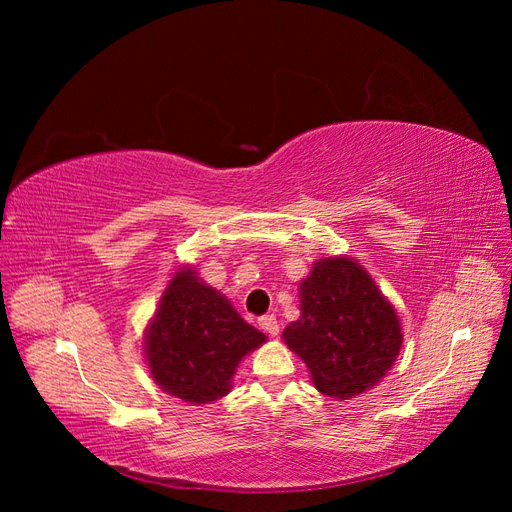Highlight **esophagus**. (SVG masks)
Instances as JSON below:
<instances>
[{
	"instance_id": "obj_1",
	"label": "esophagus",
	"mask_w": 512,
	"mask_h": 512,
	"mask_svg": "<svg viewBox=\"0 0 512 512\" xmlns=\"http://www.w3.org/2000/svg\"><path fill=\"white\" fill-rule=\"evenodd\" d=\"M258 324H260V327L265 329L271 337H277V333H280V324H277V318H275L273 314L262 316V318L258 320Z\"/></svg>"
}]
</instances>
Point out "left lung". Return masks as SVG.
Here are the masks:
<instances>
[{"instance_id": "obj_1", "label": "left lung", "mask_w": 512, "mask_h": 512, "mask_svg": "<svg viewBox=\"0 0 512 512\" xmlns=\"http://www.w3.org/2000/svg\"><path fill=\"white\" fill-rule=\"evenodd\" d=\"M301 318L282 337L322 395L350 399L386 376L404 333L395 307L348 256L322 258L299 284Z\"/></svg>"}]
</instances>
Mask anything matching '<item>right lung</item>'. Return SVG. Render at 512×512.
<instances>
[{"label": "right lung", "instance_id": "add662e5", "mask_svg": "<svg viewBox=\"0 0 512 512\" xmlns=\"http://www.w3.org/2000/svg\"><path fill=\"white\" fill-rule=\"evenodd\" d=\"M265 342L222 292L181 267L145 331V359L164 393L200 406L228 395L243 356Z\"/></svg>", "mask_w": 512, "mask_h": 512}]
</instances>
